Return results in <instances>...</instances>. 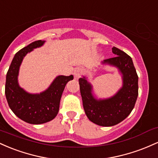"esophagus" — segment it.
Returning a JSON list of instances; mask_svg holds the SVG:
<instances>
[{
    "mask_svg": "<svg viewBox=\"0 0 158 158\" xmlns=\"http://www.w3.org/2000/svg\"><path fill=\"white\" fill-rule=\"evenodd\" d=\"M83 73V69L80 67H77V68L74 69V75L76 78H78L81 75V74Z\"/></svg>",
    "mask_w": 158,
    "mask_h": 158,
    "instance_id": "obj_1",
    "label": "esophagus"
}]
</instances>
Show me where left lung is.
I'll return each mask as SVG.
<instances>
[{"mask_svg": "<svg viewBox=\"0 0 158 158\" xmlns=\"http://www.w3.org/2000/svg\"><path fill=\"white\" fill-rule=\"evenodd\" d=\"M112 51L116 56L104 60L102 64L118 69L122 74V88L110 98L97 99L93 94V86L86 77L79 79L83 106L89 119L100 126L109 127L123 121L134 109L138 96V76L132 59L116 47Z\"/></svg>", "mask_w": 158, "mask_h": 158, "instance_id": "obj_1", "label": "left lung"}]
</instances>
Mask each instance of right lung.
Instances as JSON below:
<instances>
[{
    "label": "right lung",
    "mask_w": 158,
    "mask_h": 158,
    "mask_svg": "<svg viewBox=\"0 0 158 158\" xmlns=\"http://www.w3.org/2000/svg\"><path fill=\"white\" fill-rule=\"evenodd\" d=\"M45 42L35 41L18 51L6 77L5 95L10 109L19 118L33 125L45 123L56 117L65 85L74 78L73 75L57 76L50 86L40 94L29 93L20 87L18 76L23 59L27 53L42 46Z\"/></svg>",
    "instance_id": "obj_1"
}]
</instances>
